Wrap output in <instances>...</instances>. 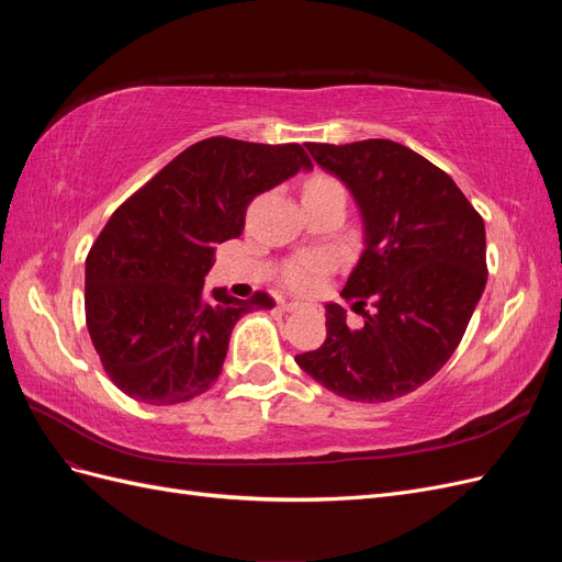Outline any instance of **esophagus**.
<instances>
[{
	"label": "esophagus",
	"instance_id": "34e87169",
	"mask_svg": "<svg viewBox=\"0 0 562 562\" xmlns=\"http://www.w3.org/2000/svg\"><path fill=\"white\" fill-rule=\"evenodd\" d=\"M300 304L297 302H281V310H285V312H293V310H297Z\"/></svg>",
	"mask_w": 562,
	"mask_h": 562
}]
</instances>
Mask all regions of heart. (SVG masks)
<instances>
[{
    "label": "heart",
    "mask_w": 562,
    "mask_h": 562,
    "mask_svg": "<svg viewBox=\"0 0 562 562\" xmlns=\"http://www.w3.org/2000/svg\"><path fill=\"white\" fill-rule=\"evenodd\" d=\"M323 187H339L342 190V184L328 176L312 178L304 190H323ZM330 269L333 258L328 252H302L283 267V281L297 293H314L321 281L330 274Z\"/></svg>",
    "instance_id": "b5f03b06"
}]
</instances>
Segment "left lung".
Returning a JSON list of instances; mask_svg holds the SVG:
<instances>
[{"mask_svg":"<svg viewBox=\"0 0 562 562\" xmlns=\"http://www.w3.org/2000/svg\"><path fill=\"white\" fill-rule=\"evenodd\" d=\"M304 147L361 211L366 248L342 297L375 312L351 330L347 312L326 304V342L295 361L337 396L394 401L462 342L487 281L483 217L446 171L394 140Z\"/></svg>","mask_w":562,"mask_h":562,"instance_id":"8db88e82","label":"left lung"}]
</instances>
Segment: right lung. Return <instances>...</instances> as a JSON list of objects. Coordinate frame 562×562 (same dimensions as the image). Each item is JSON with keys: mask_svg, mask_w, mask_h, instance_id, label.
<instances>
[{"mask_svg": "<svg viewBox=\"0 0 562 562\" xmlns=\"http://www.w3.org/2000/svg\"><path fill=\"white\" fill-rule=\"evenodd\" d=\"M310 171L302 145L206 138L166 164L119 206L87 258V328L110 380L126 396L176 405L209 391L223 372L244 314L271 310L203 291L215 246L244 232L248 203Z\"/></svg>", "mask_w": 562, "mask_h": 562, "instance_id": "right-lung-1", "label": "right lung"}]
</instances>
